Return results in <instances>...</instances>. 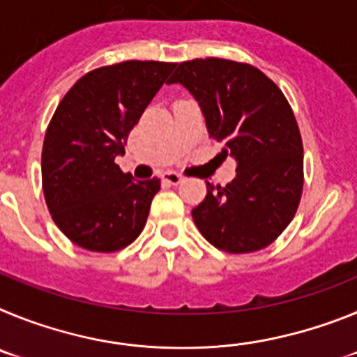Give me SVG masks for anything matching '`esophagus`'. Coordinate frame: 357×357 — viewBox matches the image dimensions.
I'll use <instances>...</instances> for the list:
<instances>
[{"instance_id": "obj_1", "label": "esophagus", "mask_w": 357, "mask_h": 357, "mask_svg": "<svg viewBox=\"0 0 357 357\" xmlns=\"http://www.w3.org/2000/svg\"><path fill=\"white\" fill-rule=\"evenodd\" d=\"M162 181L168 182V184L176 185L184 181V175H181V173H176V172H166V173H162Z\"/></svg>"}]
</instances>
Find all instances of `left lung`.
<instances>
[{"label": "left lung", "instance_id": "8db88e82", "mask_svg": "<svg viewBox=\"0 0 357 357\" xmlns=\"http://www.w3.org/2000/svg\"><path fill=\"white\" fill-rule=\"evenodd\" d=\"M168 84L193 94L220 155L238 162L225 188L206 182L191 211L198 230L230 254L268 247L295 216L304 185L301 130L286 96L254 66L214 56L181 62Z\"/></svg>", "mask_w": 357, "mask_h": 357}]
</instances>
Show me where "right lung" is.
Wrapping results in <instances>:
<instances>
[{
  "instance_id": "1",
  "label": "right lung",
  "mask_w": 357,
  "mask_h": 357,
  "mask_svg": "<svg viewBox=\"0 0 357 357\" xmlns=\"http://www.w3.org/2000/svg\"><path fill=\"white\" fill-rule=\"evenodd\" d=\"M173 68L155 61L103 66L56 107L44 135L43 191L55 225L78 247L121 250L144 229L160 181H134L114 159Z\"/></svg>"
}]
</instances>
